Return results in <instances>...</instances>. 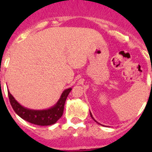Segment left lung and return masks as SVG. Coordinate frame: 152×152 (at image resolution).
Masks as SVG:
<instances>
[{"label": "left lung", "mask_w": 152, "mask_h": 152, "mask_svg": "<svg viewBox=\"0 0 152 152\" xmlns=\"http://www.w3.org/2000/svg\"><path fill=\"white\" fill-rule=\"evenodd\" d=\"M90 114H91V117H92V119H94V121H96V120H95V119H94V117H93V116H92V114H91V112H90ZM96 123H97V122H96ZM98 124H100V123H98Z\"/></svg>", "instance_id": "obj_1"}]
</instances>
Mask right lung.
I'll return each instance as SVG.
<instances>
[{
    "mask_svg": "<svg viewBox=\"0 0 152 152\" xmlns=\"http://www.w3.org/2000/svg\"><path fill=\"white\" fill-rule=\"evenodd\" d=\"M71 91H72L71 88L64 90L56 105L48 110H35L25 108L14 99L9 91H8V96L13 110L23 119L37 126H50L55 124L62 116L64 103L66 101L67 97Z\"/></svg>",
    "mask_w": 152,
    "mask_h": 152,
    "instance_id": "1",
    "label": "right lung"
}]
</instances>
